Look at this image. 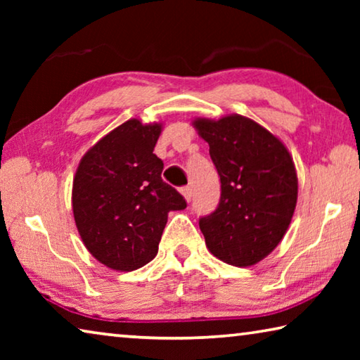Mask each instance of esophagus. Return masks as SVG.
<instances>
[{"label":"esophagus","mask_w":360,"mask_h":360,"mask_svg":"<svg viewBox=\"0 0 360 360\" xmlns=\"http://www.w3.org/2000/svg\"><path fill=\"white\" fill-rule=\"evenodd\" d=\"M181 193L184 195V198L187 200V202H191V198H192V187H182L181 188Z\"/></svg>","instance_id":"34e87169"}]
</instances>
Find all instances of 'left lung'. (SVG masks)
<instances>
[{
	"label": "left lung",
	"mask_w": 360,
	"mask_h": 360,
	"mask_svg": "<svg viewBox=\"0 0 360 360\" xmlns=\"http://www.w3.org/2000/svg\"><path fill=\"white\" fill-rule=\"evenodd\" d=\"M192 125L221 176V202L200 219L206 248L229 265H255L281 243L294 216V160L281 139L245 115L198 117Z\"/></svg>",
	"instance_id": "left-lung-1"
}]
</instances>
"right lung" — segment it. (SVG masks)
Here are the masks:
<instances>
[{
	"label": "right lung",
	"instance_id": "1",
	"mask_svg": "<svg viewBox=\"0 0 360 360\" xmlns=\"http://www.w3.org/2000/svg\"><path fill=\"white\" fill-rule=\"evenodd\" d=\"M162 124L130 119L92 146L72 181V214L84 246L115 271L144 266L158 252L169 211L182 195L162 179L154 154Z\"/></svg>",
	"mask_w": 360,
	"mask_h": 360
}]
</instances>
